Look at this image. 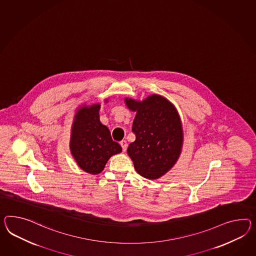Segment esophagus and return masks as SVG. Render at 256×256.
Here are the masks:
<instances>
[{
  "instance_id": "1",
  "label": "esophagus",
  "mask_w": 256,
  "mask_h": 256,
  "mask_svg": "<svg viewBox=\"0 0 256 256\" xmlns=\"http://www.w3.org/2000/svg\"><path fill=\"white\" fill-rule=\"evenodd\" d=\"M120 146H122V151L124 152H125L126 151V150H127V146H128V144H127V142L125 141V140H122V141H120Z\"/></svg>"
}]
</instances>
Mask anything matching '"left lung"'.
<instances>
[{"instance_id":"obj_1","label":"left lung","mask_w":256,"mask_h":256,"mask_svg":"<svg viewBox=\"0 0 256 256\" xmlns=\"http://www.w3.org/2000/svg\"><path fill=\"white\" fill-rule=\"evenodd\" d=\"M136 112L132 131L136 140L127 153L138 174L148 179L164 176L176 164L183 144V131L174 106L160 96L153 94L138 102L125 99Z\"/></svg>"}]
</instances>
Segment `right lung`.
I'll return each mask as SVG.
<instances>
[{
  "instance_id": "add662e5",
  "label": "right lung",
  "mask_w": 256,
  "mask_h": 256,
  "mask_svg": "<svg viewBox=\"0 0 256 256\" xmlns=\"http://www.w3.org/2000/svg\"><path fill=\"white\" fill-rule=\"evenodd\" d=\"M98 104L82 108L75 116L70 150L80 167L86 172L98 174L108 158L122 152V146L112 140L108 127L99 120Z\"/></svg>"
}]
</instances>
